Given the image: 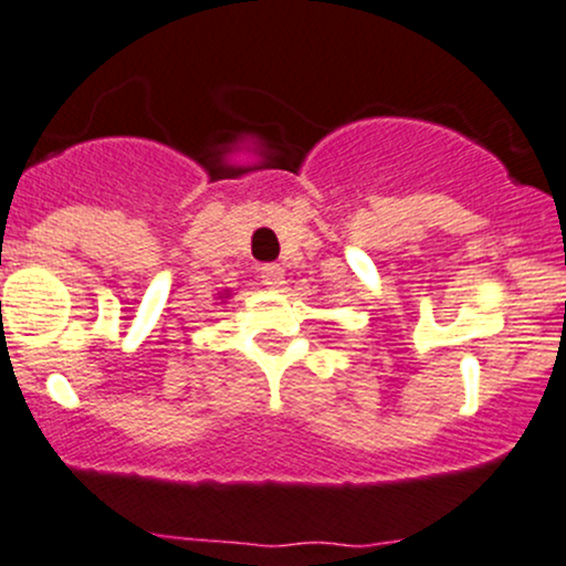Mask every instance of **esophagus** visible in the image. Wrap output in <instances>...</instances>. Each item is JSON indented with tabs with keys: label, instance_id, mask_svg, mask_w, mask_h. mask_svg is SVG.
<instances>
[{
	"label": "esophagus",
	"instance_id": "34e87169",
	"mask_svg": "<svg viewBox=\"0 0 566 566\" xmlns=\"http://www.w3.org/2000/svg\"><path fill=\"white\" fill-rule=\"evenodd\" d=\"M262 283H264L270 291H281L283 283H285L283 266H277V264H266V266H262Z\"/></svg>",
	"mask_w": 566,
	"mask_h": 566
}]
</instances>
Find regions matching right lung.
I'll use <instances>...</instances> for the list:
<instances>
[{
  "mask_svg": "<svg viewBox=\"0 0 566 566\" xmlns=\"http://www.w3.org/2000/svg\"><path fill=\"white\" fill-rule=\"evenodd\" d=\"M224 294H227V296H219V300H230V291H224Z\"/></svg>",
  "mask_w": 566,
  "mask_h": 566,
  "instance_id": "1",
  "label": "right lung"
}]
</instances>
